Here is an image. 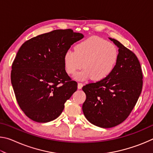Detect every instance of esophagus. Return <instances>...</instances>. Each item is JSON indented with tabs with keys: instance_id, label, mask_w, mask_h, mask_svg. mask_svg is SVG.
Wrapping results in <instances>:
<instances>
[{
	"instance_id": "obj_1",
	"label": "esophagus",
	"mask_w": 153,
	"mask_h": 153,
	"mask_svg": "<svg viewBox=\"0 0 153 153\" xmlns=\"http://www.w3.org/2000/svg\"><path fill=\"white\" fill-rule=\"evenodd\" d=\"M82 87H83V84H82V83H78V84H77V88H78V89H82Z\"/></svg>"
}]
</instances>
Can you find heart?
Masks as SVG:
<instances>
[{"instance_id": "1", "label": "heart", "mask_w": 153, "mask_h": 153, "mask_svg": "<svg viewBox=\"0 0 153 153\" xmlns=\"http://www.w3.org/2000/svg\"><path fill=\"white\" fill-rule=\"evenodd\" d=\"M74 50L66 51L63 60L65 70L69 75L75 74L84 67V69L75 76L77 80L91 78L93 81H102L110 76L118 61L116 46L97 36L77 43Z\"/></svg>"}]
</instances>
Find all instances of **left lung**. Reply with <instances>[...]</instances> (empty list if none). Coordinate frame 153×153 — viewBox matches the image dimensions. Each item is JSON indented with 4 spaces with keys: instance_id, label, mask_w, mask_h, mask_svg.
<instances>
[{
    "instance_id": "obj_1",
    "label": "left lung",
    "mask_w": 153,
    "mask_h": 153,
    "mask_svg": "<svg viewBox=\"0 0 153 153\" xmlns=\"http://www.w3.org/2000/svg\"><path fill=\"white\" fill-rule=\"evenodd\" d=\"M119 48L117 63L107 78L83 86L86 98L82 105L85 117L100 128L122 123L135 107L142 88V72L132 51L109 38Z\"/></svg>"
}]
</instances>
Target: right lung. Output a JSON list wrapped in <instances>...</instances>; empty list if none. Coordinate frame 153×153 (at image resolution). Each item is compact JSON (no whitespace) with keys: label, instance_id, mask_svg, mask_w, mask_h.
Listing matches in <instances>:
<instances>
[{"label":"right lung","instance_id":"right-lung-1","mask_svg":"<svg viewBox=\"0 0 153 153\" xmlns=\"http://www.w3.org/2000/svg\"><path fill=\"white\" fill-rule=\"evenodd\" d=\"M84 35L71 29L56 30L27 40L12 64L11 84L25 115L39 123L61 115L77 84L66 73L65 53Z\"/></svg>","mask_w":153,"mask_h":153}]
</instances>
